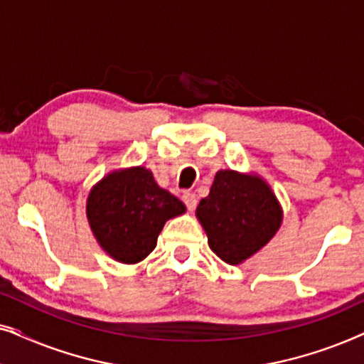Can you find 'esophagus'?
Masks as SVG:
<instances>
[{
	"label": "esophagus",
	"mask_w": 364,
	"mask_h": 364,
	"mask_svg": "<svg viewBox=\"0 0 364 364\" xmlns=\"http://www.w3.org/2000/svg\"><path fill=\"white\" fill-rule=\"evenodd\" d=\"M182 200H183V203H186V207L188 208V210H193V208L197 207V197H196V193L191 191H186L182 193Z\"/></svg>",
	"instance_id": "1"
}]
</instances>
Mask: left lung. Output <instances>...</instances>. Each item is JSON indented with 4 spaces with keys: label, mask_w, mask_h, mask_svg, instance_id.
<instances>
[{
    "label": "left lung",
    "mask_w": 364,
    "mask_h": 364,
    "mask_svg": "<svg viewBox=\"0 0 364 364\" xmlns=\"http://www.w3.org/2000/svg\"><path fill=\"white\" fill-rule=\"evenodd\" d=\"M197 217L213 253L230 265H238L275 235L282 223V208L262 178L220 171L208 197L198 203Z\"/></svg>",
    "instance_id": "1"
}]
</instances>
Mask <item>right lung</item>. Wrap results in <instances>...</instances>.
Here are the masks:
<instances>
[{
  "label": "right lung",
  "mask_w": 364,
  "mask_h": 364,
  "mask_svg": "<svg viewBox=\"0 0 364 364\" xmlns=\"http://www.w3.org/2000/svg\"><path fill=\"white\" fill-rule=\"evenodd\" d=\"M186 212V205L156 183L144 167L114 172L92 188L87 198V220L97 242L112 258L137 263L157 245L168 218Z\"/></svg>",
  "instance_id": "obj_1"
}]
</instances>
